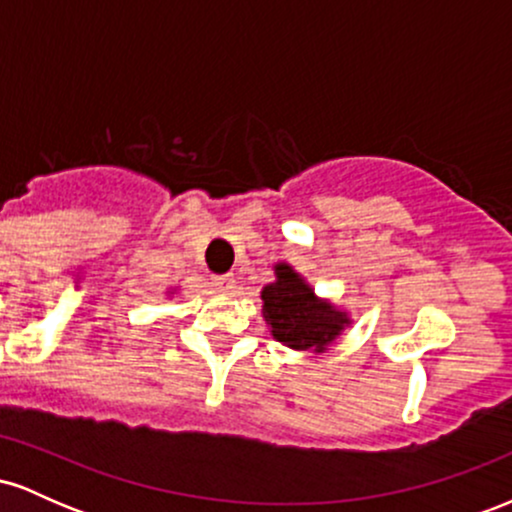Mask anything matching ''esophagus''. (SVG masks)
I'll return each mask as SVG.
<instances>
[{
  "label": "esophagus",
  "instance_id": "34e87169",
  "mask_svg": "<svg viewBox=\"0 0 512 512\" xmlns=\"http://www.w3.org/2000/svg\"><path fill=\"white\" fill-rule=\"evenodd\" d=\"M211 284H214L219 291H231L233 286H236V276H233V274H216V276H211Z\"/></svg>",
  "mask_w": 512,
  "mask_h": 512
}]
</instances>
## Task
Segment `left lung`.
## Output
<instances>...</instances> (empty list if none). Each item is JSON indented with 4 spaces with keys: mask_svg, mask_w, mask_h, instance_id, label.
<instances>
[{
    "mask_svg": "<svg viewBox=\"0 0 512 512\" xmlns=\"http://www.w3.org/2000/svg\"><path fill=\"white\" fill-rule=\"evenodd\" d=\"M262 301L272 334L291 349L322 351L349 325L346 315L317 301L313 289L289 264H276V281L264 286Z\"/></svg>",
    "mask_w": 512,
    "mask_h": 512,
    "instance_id": "1",
    "label": "left lung"
}]
</instances>
